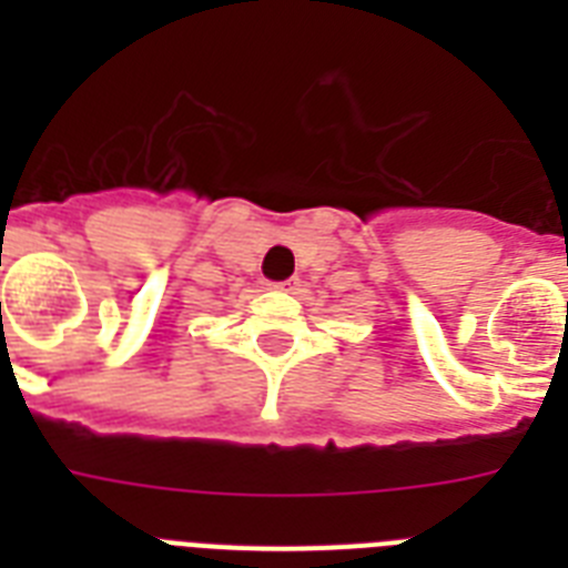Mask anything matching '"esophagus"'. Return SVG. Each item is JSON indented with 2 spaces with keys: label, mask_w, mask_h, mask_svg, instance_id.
Here are the masks:
<instances>
[{
  "label": "esophagus",
  "mask_w": 568,
  "mask_h": 568,
  "mask_svg": "<svg viewBox=\"0 0 568 568\" xmlns=\"http://www.w3.org/2000/svg\"><path fill=\"white\" fill-rule=\"evenodd\" d=\"M273 287H275V290H284V287H287V290H295V287H298V278L281 281V284H273Z\"/></svg>",
  "instance_id": "34e87169"
}]
</instances>
